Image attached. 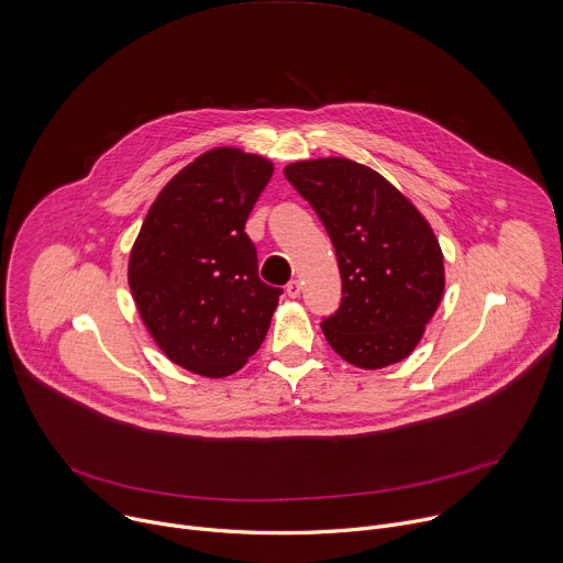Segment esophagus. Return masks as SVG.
I'll return each mask as SVG.
<instances>
[{
	"mask_svg": "<svg viewBox=\"0 0 563 563\" xmlns=\"http://www.w3.org/2000/svg\"><path fill=\"white\" fill-rule=\"evenodd\" d=\"M285 291H287V296H289V298H298V296H300V291H302L300 280H289V283H287V287H285Z\"/></svg>",
	"mask_w": 563,
	"mask_h": 563,
	"instance_id": "1",
	"label": "esophagus"
}]
</instances>
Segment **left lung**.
I'll return each mask as SVG.
<instances>
[{"mask_svg": "<svg viewBox=\"0 0 563 563\" xmlns=\"http://www.w3.org/2000/svg\"><path fill=\"white\" fill-rule=\"evenodd\" d=\"M285 176L335 247L342 302L320 324L327 342L360 368L405 360L444 294V256L429 221L383 174L351 158L289 163Z\"/></svg>", "mask_w": 563, "mask_h": 563, "instance_id": "obj_1", "label": "left lung"}]
</instances>
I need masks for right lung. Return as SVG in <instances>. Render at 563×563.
Returning a JSON list of instances; mask_svg holds the SVG:
<instances>
[{"label": "right lung", "instance_id": "obj_1", "mask_svg": "<svg viewBox=\"0 0 563 563\" xmlns=\"http://www.w3.org/2000/svg\"><path fill=\"white\" fill-rule=\"evenodd\" d=\"M272 161L214 147L158 192L130 252L128 283L158 349L203 378H225L267 335L283 289L258 278L247 217Z\"/></svg>", "mask_w": 563, "mask_h": 563}]
</instances>
